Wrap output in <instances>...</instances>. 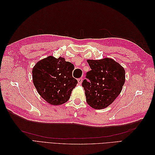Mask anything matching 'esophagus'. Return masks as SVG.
<instances>
[{
	"instance_id": "esophagus-1",
	"label": "esophagus",
	"mask_w": 155,
	"mask_h": 155,
	"mask_svg": "<svg viewBox=\"0 0 155 155\" xmlns=\"http://www.w3.org/2000/svg\"><path fill=\"white\" fill-rule=\"evenodd\" d=\"M82 81H83V79H82L81 78H79V79H78V83H79V84H81Z\"/></svg>"
}]
</instances>
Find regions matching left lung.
<instances>
[{"label":"left lung","mask_w":155,"mask_h":155,"mask_svg":"<svg viewBox=\"0 0 155 155\" xmlns=\"http://www.w3.org/2000/svg\"><path fill=\"white\" fill-rule=\"evenodd\" d=\"M91 70L86 74L82 86L86 101L93 109H103L119 96L125 81V69L110 58L88 59Z\"/></svg>","instance_id":"left-lung-1"}]
</instances>
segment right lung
I'll list each match as a JSON object with an SVG mask.
<instances>
[{"label": "right lung", "instance_id": "right-lung-1", "mask_svg": "<svg viewBox=\"0 0 155 155\" xmlns=\"http://www.w3.org/2000/svg\"><path fill=\"white\" fill-rule=\"evenodd\" d=\"M74 64L63 58L48 56L40 60L32 69L33 83L39 95L48 104L66 103L78 81L72 77Z\"/></svg>", "mask_w": 155, "mask_h": 155}]
</instances>
